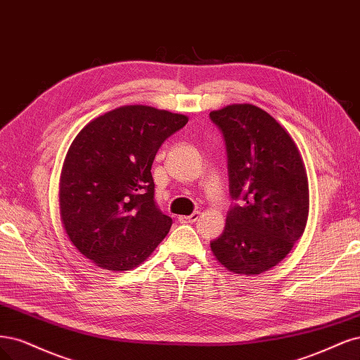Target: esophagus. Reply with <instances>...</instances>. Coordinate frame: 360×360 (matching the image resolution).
Instances as JSON below:
<instances>
[{
    "mask_svg": "<svg viewBox=\"0 0 360 360\" xmlns=\"http://www.w3.org/2000/svg\"><path fill=\"white\" fill-rule=\"evenodd\" d=\"M199 212H193L191 215H181L179 217V221L181 223H195L197 219H199Z\"/></svg>",
    "mask_w": 360,
    "mask_h": 360,
    "instance_id": "obj_1",
    "label": "esophagus"
}]
</instances>
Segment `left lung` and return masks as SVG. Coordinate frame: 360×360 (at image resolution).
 Instances as JSON below:
<instances>
[{
    "label": "left lung",
    "mask_w": 360,
    "mask_h": 360,
    "mask_svg": "<svg viewBox=\"0 0 360 360\" xmlns=\"http://www.w3.org/2000/svg\"><path fill=\"white\" fill-rule=\"evenodd\" d=\"M221 131L233 203L211 250L226 269L257 275L280 263L302 236L308 182L293 139L268 112L252 104L210 113Z\"/></svg>",
    "instance_id": "1"
}]
</instances>
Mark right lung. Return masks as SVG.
Wrapping results in <instances>:
<instances>
[{
	"label": "right lung",
	"mask_w": 360,
	"mask_h": 360,
	"mask_svg": "<svg viewBox=\"0 0 360 360\" xmlns=\"http://www.w3.org/2000/svg\"><path fill=\"white\" fill-rule=\"evenodd\" d=\"M185 115L124 106L85 125L63 167L60 207L73 245L108 271H130L166 238L172 218L160 211L154 158Z\"/></svg>",
	"instance_id": "add662e5"
}]
</instances>
